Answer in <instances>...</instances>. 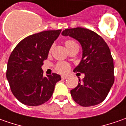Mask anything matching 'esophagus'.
I'll return each instance as SVG.
<instances>
[{"label":"esophagus","instance_id":"esophagus-1","mask_svg":"<svg viewBox=\"0 0 126 126\" xmlns=\"http://www.w3.org/2000/svg\"><path fill=\"white\" fill-rule=\"evenodd\" d=\"M67 78H68V77H67V76H65V75H62V76H61V79H66Z\"/></svg>","mask_w":126,"mask_h":126}]
</instances>
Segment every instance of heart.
Wrapping results in <instances>:
<instances>
[{
    "label": "heart",
    "mask_w": 126,
    "mask_h": 126,
    "mask_svg": "<svg viewBox=\"0 0 126 126\" xmlns=\"http://www.w3.org/2000/svg\"><path fill=\"white\" fill-rule=\"evenodd\" d=\"M65 46H66V47L67 48L68 50L70 48L74 47V46H79L77 43L75 41H72V40H67L65 42ZM51 50H52V48L50 49V51ZM55 67H56V70L59 72H60V73H65L70 69V65L66 62L60 61L59 63H56Z\"/></svg>",
    "instance_id": "heart-1"
}]
</instances>
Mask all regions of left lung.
Returning a JSON list of instances; mask_svg holds the SVG:
<instances>
[{"label":"left lung","mask_w":126,"mask_h":126,"mask_svg":"<svg viewBox=\"0 0 126 126\" xmlns=\"http://www.w3.org/2000/svg\"><path fill=\"white\" fill-rule=\"evenodd\" d=\"M63 36H70L81 43L82 59L74 72L85 77L70 93L76 103L83 107L97 105L104 101L114 81L113 59L110 48L99 34L88 29H66Z\"/></svg>","instance_id":"left-lung-1"}]
</instances>
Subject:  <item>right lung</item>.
Listing matches in <instances>:
<instances>
[{"mask_svg":"<svg viewBox=\"0 0 126 126\" xmlns=\"http://www.w3.org/2000/svg\"><path fill=\"white\" fill-rule=\"evenodd\" d=\"M61 30L43 31L23 39L9 56L6 77L12 92L25 105L37 106L51 98L59 74L43 77L41 66Z\"/></svg>","mask_w":126,"mask_h":126,"instance_id":"1","label":"right lung"}]
</instances>
